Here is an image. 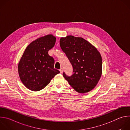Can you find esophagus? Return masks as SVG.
I'll return each mask as SVG.
<instances>
[{"instance_id":"obj_1","label":"esophagus","mask_w":130,"mask_h":130,"mask_svg":"<svg viewBox=\"0 0 130 130\" xmlns=\"http://www.w3.org/2000/svg\"><path fill=\"white\" fill-rule=\"evenodd\" d=\"M60 71L61 73H62L63 72V69L62 68H61L60 69Z\"/></svg>"}]
</instances>
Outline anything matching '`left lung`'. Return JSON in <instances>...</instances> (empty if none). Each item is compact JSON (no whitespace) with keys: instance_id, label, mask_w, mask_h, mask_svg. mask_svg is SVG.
Instances as JSON below:
<instances>
[{"instance_id":"obj_1","label":"left lung","mask_w":130,"mask_h":130,"mask_svg":"<svg viewBox=\"0 0 130 130\" xmlns=\"http://www.w3.org/2000/svg\"><path fill=\"white\" fill-rule=\"evenodd\" d=\"M60 45L73 68L71 76L63 72L69 85L79 93L93 89L102 73V58L97 49L82 38L68 35L62 38Z\"/></svg>"}]
</instances>
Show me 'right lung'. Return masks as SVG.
Returning <instances> with one entry per match:
<instances>
[{"instance_id":"1","label":"right lung","mask_w":130,"mask_h":130,"mask_svg":"<svg viewBox=\"0 0 130 130\" xmlns=\"http://www.w3.org/2000/svg\"><path fill=\"white\" fill-rule=\"evenodd\" d=\"M52 35L41 37L26 48L18 64V73L24 85L32 91L45 88L59 70L54 68V60L48 51L55 45Z\"/></svg>"}]
</instances>
